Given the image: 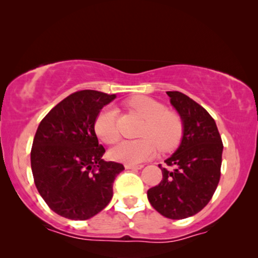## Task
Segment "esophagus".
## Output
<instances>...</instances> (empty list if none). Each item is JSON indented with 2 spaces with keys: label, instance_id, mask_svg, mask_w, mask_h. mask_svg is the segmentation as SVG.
Listing matches in <instances>:
<instances>
[{
  "label": "esophagus",
  "instance_id": "1",
  "mask_svg": "<svg viewBox=\"0 0 258 258\" xmlns=\"http://www.w3.org/2000/svg\"><path fill=\"white\" fill-rule=\"evenodd\" d=\"M126 170H141L144 165H134V164H125L124 165Z\"/></svg>",
  "mask_w": 258,
  "mask_h": 258
}]
</instances>
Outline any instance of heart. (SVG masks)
<instances>
[{
  "mask_svg": "<svg viewBox=\"0 0 258 258\" xmlns=\"http://www.w3.org/2000/svg\"><path fill=\"white\" fill-rule=\"evenodd\" d=\"M126 104L145 119L141 140H124L111 149L113 160L125 164H139L147 160L157 152L170 151L179 144L183 135L182 118L176 112L153 98L134 97ZM94 132L105 144H114L119 139L117 128V111L111 106L104 107L94 122Z\"/></svg>",
  "mask_w": 258,
  "mask_h": 258,
  "instance_id": "obj_1",
  "label": "heart"
}]
</instances>
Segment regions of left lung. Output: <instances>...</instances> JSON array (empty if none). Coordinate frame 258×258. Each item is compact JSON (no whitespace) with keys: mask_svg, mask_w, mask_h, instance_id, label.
<instances>
[{"mask_svg":"<svg viewBox=\"0 0 258 258\" xmlns=\"http://www.w3.org/2000/svg\"><path fill=\"white\" fill-rule=\"evenodd\" d=\"M183 120L180 146L159 165L163 180L147 191L155 211L173 220L192 217L208 205L220 180L221 136L205 107L178 91L166 92Z\"/></svg>","mask_w":258,"mask_h":258,"instance_id":"1","label":"left lung"}]
</instances>
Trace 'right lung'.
<instances>
[{"instance_id":"obj_1","label":"right lung","mask_w":258,"mask_h":258,"mask_svg":"<svg viewBox=\"0 0 258 258\" xmlns=\"http://www.w3.org/2000/svg\"><path fill=\"white\" fill-rule=\"evenodd\" d=\"M116 94L84 90L64 98L41 119L31 149L34 184L46 205L63 218L87 220L103 211L124 166L101 159L94 122Z\"/></svg>"}]
</instances>
